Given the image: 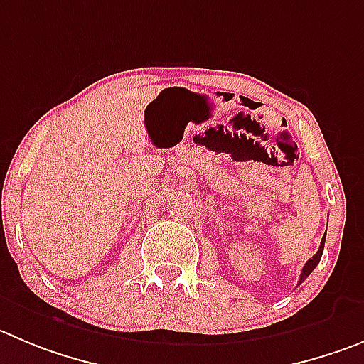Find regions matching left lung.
I'll list each match as a JSON object with an SVG mask.
<instances>
[{"mask_svg":"<svg viewBox=\"0 0 364 364\" xmlns=\"http://www.w3.org/2000/svg\"><path fill=\"white\" fill-rule=\"evenodd\" d=\"M325 235H327V233H325ZM323 247H325V237H323V239H321L320 250L316 251V255H314V257H312V259H309L307 262H305L304 269H301V274H300V282H298V285H300L301 282H304L305 278H307L309 274H311L312 271H314V267L318 266V264H320V260H321V253H323Z\"/></svg>","mask_w":364,"mask_h":364,"instance_id":"obj_1","label":"left lung"}]
</instances>
